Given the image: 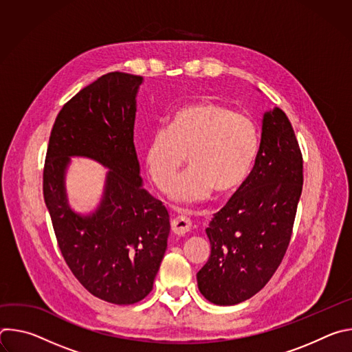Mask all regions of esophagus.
<instances>
[{"label": "esophagus", "mask_w": 352, "mask_h": 352, "mask_svg": "<svg viewBox=\"0 0 352 352\" xmlns=\"http://www.w3.org/2000/svg\"><path fill=\"white\" fill-rule=\"evenodd\" d=\"M192 228V221L186 216H177L171 221V230L177 235H185Z\"/></svg>", "instance_id": "obj_1"}]
</instances>
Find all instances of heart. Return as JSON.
Wrapping results in <instances>:
<instances>
[{
	"mask_svg": "<svg viewBox=\"0 0 352 352\" xmlns=\"http://www.w3.org/2000/svg\"><path fill=\"white\" fill-rule=\"evenodd\" d=\"M259 135L252 120L213 102L179 109L167 129H157L146 150L147 173L166 192L188 156L189 170L170 188L184 204L206 199L213 189L224 195L236 189L254 167Z\"/></svg>",
	"mask_w": 352,
	"mask_h": 352,
	"instance_id": "heart-1",
	"label": "heart"
}]
</instances>
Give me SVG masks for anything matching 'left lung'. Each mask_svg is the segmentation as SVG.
Masks as SVG:
<instances>
[{"mask_svg":"<svg viewBox=\"0 0 352 352\" xmlns=\"http://www.w3.org/2000/svg\"><path fill=\"white\" fill-rule=\"evenodd\" d=\"M302 184L295 132L284 111L274 109L263 117L252 171L206 228L212 250L196 277L208 300L235 305L267 284L289 245Z\"/></svg>","mask_w":352,"mask_h":352,"instance_id":"obj_1","label":"left lung"}]
</instances>
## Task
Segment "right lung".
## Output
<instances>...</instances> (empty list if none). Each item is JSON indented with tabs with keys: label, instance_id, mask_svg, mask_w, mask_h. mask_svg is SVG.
<instances>
[{
	"label": "right lung",
	"instance_id": "right-lung-1",
	"mask_svg": "<svg viewBox=\"0 0 352 352\" xmlns=\"http://www.w3.org/2000/svg\"><path fill=\"white\" fill-rule=\"evenodd\" d=\"M142 80L110 72L76 93L56 118L43 170L44 202L65 263L91 295L116 305L136 304L152 291L170 232L167 209L139 175L133 124ZM71 155L111 168L102 204L89 217L67 206Z\"/></svg>",
	"mask_w": 352,
	"mask_h": 352
}]
</instances>
